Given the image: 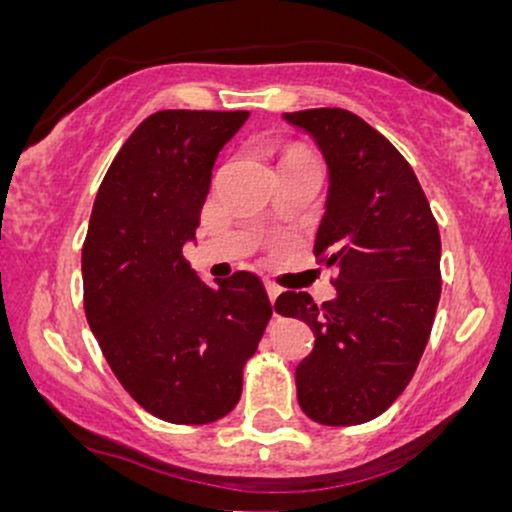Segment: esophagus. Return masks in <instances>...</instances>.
<instances>
[{"label":"esophagus","mask_w":512,"mask_h":512,"mask_svg":"<svg viewBox=\"0 0 512 512\" xmlns=\"http://www.w3.org/2000/svg\"><path fill=\"white\" fill-rule=\"evenodd\" d=\"M264 289H267V296H269V301H272V305L276 303V298L281 296V286L279 284H274V281H264Z\"/></svg>","instance_id":"34e87169"}]
</instances>
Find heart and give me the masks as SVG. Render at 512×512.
Listing matches in <instances>:
<instances>
[{"mask_svg":"<svg viewBox=\"0 0 512 512\" xmlns=\"http://www.w3.org/2000/svg\"><path fill=\"white\" fill-rule=\"evenodd\" d=\"M289 158H305L303 154H293V156H289ZM289 158H286V161H289Z\"/></svg>","mask_w":512,"mask_h":512,"instance_id":"heart-1","label":"heart"}]
</instances>
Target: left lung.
<instances>
[{"label":"left lung","mask_w":512,"mask_h":512,"mask_svg":"<svg viewBox=\"0 0 512 512\" xmlns=\"http://www.w3.org/2000/svg\"><path fill=\"white\" fill-rule=\"evenodd\" d=\"M315 139L330 170L315 257L337 267V298H276L308 322L315 346L296 368L298 404L325 426L375 419L402 395L424 354L440 301V233L404 156L342 108L284 113Z\"/></svg>","instance_id":"left-lung-1"}]
</instances>
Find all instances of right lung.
Instances as JSON below:
<instances>
[{
  "instance_id": "1",
  "label": "right lung",
  "mask_w": 512,
  "mask_h": 512,
  "mask_svg": "<svg viewBox=\"0 0 512 512\" xmlns=\"http://www.w3.org/2000/svg\"><path fill=\"white\" fill-rule=\"evenodd\" d=\"M248 117L149 115L110 163L88 221V327L134 402L170 424H211L236 407L243 366L272 317L255 274L236 272L211 289L182 257L216 156Z\"/></svg>"
}]
</instances>
